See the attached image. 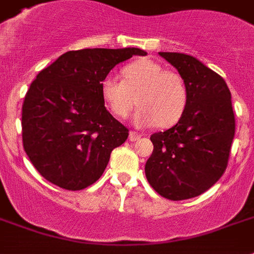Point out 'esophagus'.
<instances>
[{"instance_id":"34e87169","label":"esophagus","mask_w":254,"mask_h":254,"mask_svg":"<svg viewBox=\"0 0 254 254\" xmlns=\"http://www.w3.org/2000/svg\"><path fill=\"white\" fill-rule=\"evenodd\" d=\"M141 138L140 133H137V131H129V140L130 141H137Z\"/></svg>"}]
</instances>
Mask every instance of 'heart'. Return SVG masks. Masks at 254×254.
Returning a JSON list of instances; mask_svg holds the SVG:
<instances>
[{"instance_id":"b5f03b06","label":"heart","mask_w":254,"mask_h":254,"mask_svg":"<svg viewBox=\"0 0 254 254\" xmlns=\"http://www.w3.org/2000/svg\"><path fill=\"white\" fill-rule=\"evenodd\" d=\"M123 81L106 75L101 81V97L114 116L125 119L140 105L134 124L140 127H172L181 119L188 101L183 77L164 70L156 61L142 58L123 69Z\"/></svg>"}]
</instances>
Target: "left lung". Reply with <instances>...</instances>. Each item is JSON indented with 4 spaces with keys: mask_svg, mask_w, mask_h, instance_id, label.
<instances>
[{
    "mask_svg": "<svg viewBox=\"0 0 254 254\" xmlns=\"http://www.w3.org/2000/svg\"><path fill=\"white\" fill-rule=\"evenodd\" d=\"M158 54L183 77L188 101L179 123L150 135L145 174L162 197L187 200L208 190L225 172L236 127L232 96L221 75L193 56Z\"/></svg>",
    "mask_w": 254,
    "mask_h": 254,
    "instance_id": "8db88e82",
    "label": "left lung"
}]
</instances>
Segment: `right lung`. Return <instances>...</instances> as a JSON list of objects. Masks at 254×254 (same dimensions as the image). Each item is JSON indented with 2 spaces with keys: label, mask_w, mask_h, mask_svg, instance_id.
<instances>
[{
  "label": "right lung",
  "mask_w": 254,
  "mask_h": 254,
  "mask_svg": "<svg viewBox=\"0 0 254 254\" xmlns=\"http://www.w3.org/2000/svg\"><path fill=\"white\" fill-rule=\"evenodd\" d=\"M138 48L70 50L37 74L22 105V142L38 173L67 190L100 179L129 130L106 110L101 81Z\"/></svg>",
  "instance_id": "right-lung-1"
}]
</instances>
